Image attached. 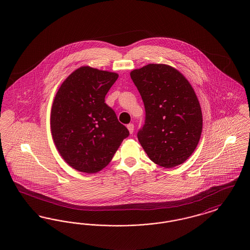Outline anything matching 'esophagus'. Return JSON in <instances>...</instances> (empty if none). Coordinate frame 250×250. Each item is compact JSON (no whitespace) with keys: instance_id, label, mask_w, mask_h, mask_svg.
I'll return each instance as SVG.
<instances>
[{"instance_id":"esophagus-1","label":"esophagus","mask_w":250,"mask_h":250,"mask_svg":"<svg viewBox=\"0 0 250 250\" xmlns=\"http://www.w3.org/2000/svg\"><path fill=\"white\" fill-rule=\"evenodd\" d=\"M127 129H128L129 133H130V134H132V133H133V131H134V125H133V124H129V125H127Z\"/></svg>"}]
</instances>
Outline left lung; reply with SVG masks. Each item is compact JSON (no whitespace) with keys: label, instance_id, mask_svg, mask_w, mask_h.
<instances>
[{"label":"left lung","instance_id":"left-lung-1","mask_svg":"<svg viewBox=\"0 0 250 250\" xmlns=\"http://www.w3.org/2000/svg\"><path fill=\"white\" fill-rule=\"evenodd\" d=\"M146 108L138 140L156 165L172 168L194 152L203 130V115L191 84L168 64L149 63L130 72Z\"/></svg>","mask_w":250,"mask_h":250}]
</instances>
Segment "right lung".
<instances>
[{
    "label": "right lung",
    "instance_id": "right-lung-1",
    "mask_svg": "<svg viewBox=\"0 0 250 250\" xmlns=\"http://www.w3.org/2000/svg\"><path fill=\"white\" fill-rule=\"evenodd\" d=\"M119 75L81 66L66 78L54 98L50 127L62 158L80 172L96 173L112 160L129 131L104 97Z\"/></svg>",
    "mask_w": 250,
    "mask_h": 250
}]
</instances>
